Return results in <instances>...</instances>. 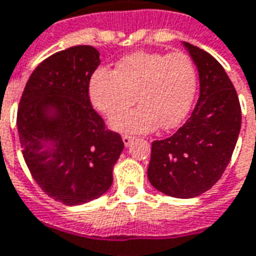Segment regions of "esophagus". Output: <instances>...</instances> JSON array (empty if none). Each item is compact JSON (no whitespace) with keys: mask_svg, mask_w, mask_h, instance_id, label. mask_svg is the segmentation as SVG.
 <instances>
[{"mask_svg":"<svg viewBox=\"0 0 256 256\" xmlns=\"http://www.w3.org/2000/svg\"><path fill=\"white\" fill-rule=\"evenodd\" d=\"M122 140H123V144H124L126 146H128L132 142H133V137H130V136H123Z\"/></svg>","mask_w":256,"mask_h":256,"instance_id":"34e87169","label":"esophagus"}]
</instances>
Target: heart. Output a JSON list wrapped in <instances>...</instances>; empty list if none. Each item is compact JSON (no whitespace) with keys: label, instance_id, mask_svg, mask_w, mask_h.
<instances>
[{"label":"heart","instance_id":"1","mask_svg":"<svg viewBox=\"0 0 256 256\" xmlns=\"http://www.w3.org/2000/svg\"><path fill=\"white\" fill-rule=\"evenodd\" d=\"M198 74L183 52H134L118 62L115 70L100 68L91 74L88 98L96 110L114 118L135 102L142 106L116 116L110 128L128 134L178 128L194 102Z\"/></svg>","mask_w":256,"mask_h":256}]
</instances>
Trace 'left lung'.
Wrapping results in <instances>:
<instances>
[{"label":"left lung","mask_w":256,"mask_h":256,"mask_svg":"<svg viewBox=\"0 0 256 256\" xmlns=\"http://www.w3.org/2000/svg\"><path fill=\"white\" fill-rule=\"evenodd\" d=\"M200 74V98L188 120L165 140L154 141L146 176L160 192L194 198L222 178L241 128V108L228 73L201 48L184 42Z\"/></svg>","instance_id":"obj_1"}]
</instances>
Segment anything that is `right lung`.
<instances>
[{"label": "right lung", "mask_w": 256, "mask_h": 256, "mask_svg": "<svg viewBox=\"0 0 256 256\" xmlns=\"http://www.w3.org/2000/svg\"><path fill=\"white\" fill-rule=\"evenodd\" d=\"M101 64L90 46H76L42 60L28 78L18 110V133L28 170L48 196L82 205L110 190L124 144L105 128L88 98Z\"/></svg>", "instance_id": "right-lung-1"}]
</instances>
